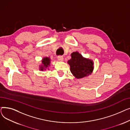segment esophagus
<instances>
[{"label":"esophagus","mask_w":130,"mask_h":130,"mask_svg":"<svg viewBox=\"0 0 130 130\" xmlns=\"http://www.w3.org/2000/svg\"><path fill=\"white\" fill-rule=\"evenodd\" d=\"M57 59L59 61H63L64 58H63V57L62 56H58L57 57Z\"/></svg>","instance_id":"esophagus-1"}]
</instances>
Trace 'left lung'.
I'll return each instance as SVG.
<instances>
[{"label":"left lung","mask_w":130,"mask_h":130,"mask_svg":"<svg viewBox=\"0 0 130 130\" xmlns=\"http://www.w3.org/2000/svg\"><path fill=\"white\" fill-rule=\"evenodd\" d=\"M72 58L68 63L70 65L71 71L73 75L77 78H81L91 74L93 70L92 60L86 59L78 52L71 54Z\"/></svg>","instance_id":"1"}]
</instances>
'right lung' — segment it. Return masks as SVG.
<instances>
[{
    "label": "right lung",
    "instance_id": "obj_1",
    "mask_svg": "<svg viewBox=\"0 0 130 130\" xmlns=\"http://www.w3.org/2000/svg\"><path fill=\"white\" fill-rule=\"evenodd\" d=\"M42 63L43 64V66H41L40 70H43L44 68H46L48 67V66L50 65V59L48 57H45L42 60Z\"/></svg>",
    "mask_w": 130,
    "mask_h": 130
}]
</instances>
